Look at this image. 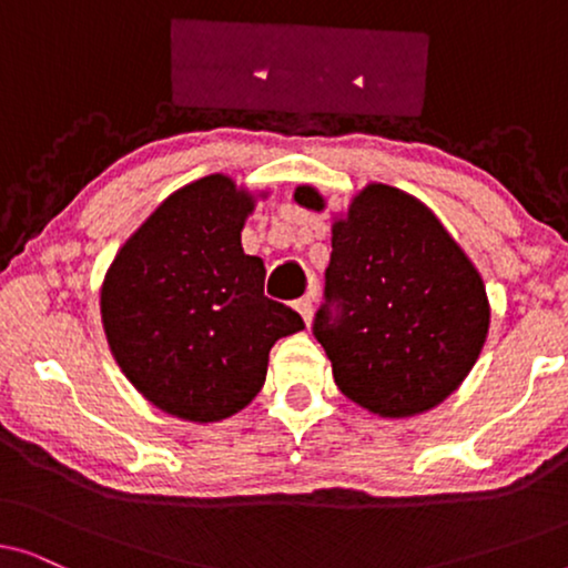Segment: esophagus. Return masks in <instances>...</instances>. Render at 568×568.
<instances>
[{"label": "esophagus", "instance_id": "1", "mask_svg": "<svg viewBox=\"0 0 568 568\" xmlns=\"http://www.w3.org/2000/svg\"><path fill=\"white\" fill-rule=\"evenodd\" d=\"M313 302H315V292H307L305 297H300L297 305H294V307H297V313L302 315V321H305V323L313 321Z\"/></svg>", "mask_w": 568, "mask_h": 568}]
</instances>
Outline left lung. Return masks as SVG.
Returning <instances> with one entry per match:
<instances>
[{"label":"left lung","mask_w":568,"mask_h":568,"mask_svg":"<svg viewBox=\"0 0 568 568\" xmlns=\"http://www.w3.org/2000/svg\"><path fill=\"white\" fill-rule=\"evenodd\" d=\"M294 199L325 206L310 185ZM331 245L313 333L338 390L385 418L434 408L484 348L491 313L476 266L422 201L383 183L333 222Z\"/></svg>","instance_id":"8db88e82"}]
</instances>
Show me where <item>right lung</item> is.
Segmentation results:
<instances>
[{"label":"right lung","mask_w":568,"mask_h":568,"mask_svg":"<svg viewBox=\"0 0 568 568\" xmlns=\"http://www.w3.org/2000/svg\"><path fill=\"white\" fill-rule=\"evenodd\" d=\"M253 196L227 175L175 191L108 268L100 313L111 352L152 406L185 422H222L266 383L268 352L305 328L263 294L266 266L240 232Z\"/></svg>","instance_id":"1"}]
</instances>
